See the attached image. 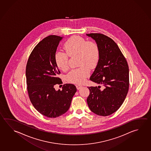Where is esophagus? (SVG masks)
<instances>
[{
	"instance_id": "34e87169",
	"label": "esophagus",
	"mask_w": 151,
	"mask_h": 151,
	"mask_svg": "<svg viewBox=\"0 0 151 151\" xmlns=\"http://www.w3.org/2000/svg\"><path fill=\"white\" fill-rule=\"evenodd\" d=\"M82 87H83V86H82L81 85H80V84H78V85H77V86H76V87H77V89H78V90L80 89V88H82Z\"/></svg>"
}]
</instances>
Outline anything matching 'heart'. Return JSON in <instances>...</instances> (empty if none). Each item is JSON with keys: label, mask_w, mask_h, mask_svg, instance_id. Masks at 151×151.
I'll return each mask as SVG.
<instances>
[{"label": "heart", "mask_w": 151, "mask_h": 151, "mask_svg": "<svg viewBox=\"0 0 151 151\" xmlns=\"http://www.w3.org/2000/svg\"><path fill=\"white\" fill-rule=\"evenodd\" d=\"M65 52H58L55 54V60L59 69L66 71L69 69V56L79 55L78 69H73L66 76L69 82L82 83L90 73V69L95 68L99 62V46L93 41H87L82 37H71L64 45Z\"/></svg>", "instance_id": "1"}]
</instances>
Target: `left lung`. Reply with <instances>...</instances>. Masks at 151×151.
Returning a JSON list of instances; mask_svg holds the SVG:
<instances>
[{
    "label": "left lung",
    "mask_w": 151,
    "mask_h": 151,
    "mask_svg": "<svg viewBox=\"0 0 151 151\" xmlns=\"http://www.w3.org/2000/svg\"><path fill=\"white\" fill-rule=\"evenodd\" d=\"M95 40L99 50L97 66L90 80L104 86L88 87L90 91L87 101L93 112L107 116L116 112L123 104L129 86V67L118 45L101 33L86 34Z\"/></svg>",
    "instance_id": "left-lung-1"
}]
</instances>
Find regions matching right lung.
<instances>
[{"instance_id":"right-lung-1","label":"right lung","mask_w":151,"mask_h":151,"mask_svg":"<svg viewBox=\"0 0 151 151\" xmlns=\"http://www.w3.org/2000/svg\"><path fill=\"white\" fill-rule=\"evenodd\" d=\"M63 37L50 35L36 45L27 60L25 74L27 90L31 103L42 115L56 118L70 107L77 91L73 84H64L62 90L54 86L62 83L58 74L60 71L55 60L58 45Z\"/></svg>"}]
</instances>
